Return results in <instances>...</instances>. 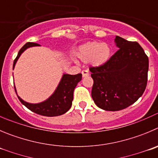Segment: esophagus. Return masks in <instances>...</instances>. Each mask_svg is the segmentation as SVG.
Listing matches in <instances>:
<instances>
[{
	"mask_svg": "<svg viewBox=\"0 0 158 158\" xmlns=\"http://www.w3.org/2000/svg\"><path fill=\"white\" fill-rule=\"evenodd\" d=\"M81 73H82V76H83L84 77H88V75H89V72H88L87 70H82Z\"/></svg>",
	"mask_w": 158,
	"mask_h": 158,
	"instance_id": "34e87169",
	"label": "esophagus"
}]
</instances>
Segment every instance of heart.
I'll return each mask as SVG.
<instances>
[{"label":"heart","mask_w":158,"mask_h":158,"mask_svg":"<svg viewBox=\"0 0 158 158\" xmlns=\"http://www.w3.org/2000/svg\"><path fill=\"white\" fill-rule=\"evenodd\" d=\"M77 57L84 63L89 62L94 67H100L110 57V48L105 43L89 42L78 48Z\"/></svg>","instance_id":"heart-1"}]
</instances>
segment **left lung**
<instances>
[{
    "instance_id": "left-lung-1",
    "label": "left lung",
    "mask_w": 158,
    "mask_h": 158,
    "mask_svg": "<svg viewBox=\"0 0 158 158\" xmlns=\"http://www.w3.org/2000/svg\"><path fill=\"white\" fill-rule=\"evenodd\" d=\"M119 49L105 64L91 67L94 81L91 97L98 107L119 111L136 102L148 84L149 60L136 42L122 37L115 40Z\"/></svg>"
}]
</instances>
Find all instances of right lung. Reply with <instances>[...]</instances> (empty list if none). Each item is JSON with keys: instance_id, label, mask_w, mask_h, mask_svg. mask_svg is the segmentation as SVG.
<instances>
[{"instance_id": "add662e5", "label": "right lung", "mask_w": 158, "mask_h": 158, "mask_svg": "<svg viewBox=\"0 0 158 158\" xmlns=\"http://www.w3.org/2000/svg\"><path fill=\"white\" fill-rule=\"evenodd\" d=\"M40 46L37 43H27L24 45L22 49L19 50L17 57L15 59L13 64V68L15 66L16 62L19 58L21 54L28 47ZM82 78L81 73H77L76 75L64 74L63 77L56 89L53 94L45 102L38 104H31L22 100L20 97L18 96L21 102L28 108L31 112L39 115L44 116H57L66 113L72 106V101L73 97V90L76 88L77 85L81 81ZM16 92V89L15 88Z\"/></svg>"}]
</instances>
